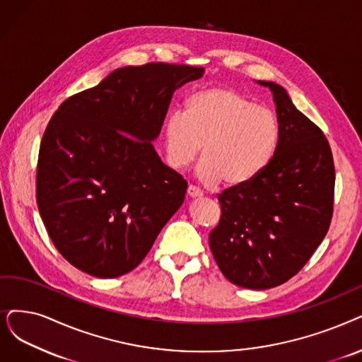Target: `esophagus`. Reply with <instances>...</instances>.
Segmentation results:
<instances>
[{"label": "esophagus", "instance_id": "esophagus-1", "mask_svg": "<svg viewBox=\"0 0 362 362\" xmlns=\"http://www.w3.org/2000/svg\"><path fill=\"white\" fill-rule=\"evenodd\" d=\"M187 194H189V197H192V199L204 196V193H202V192L197 189V187H194V185H189V189H187Z\"/></svg>", "mask_w": 362, "mask_h": 362}]
</instances>
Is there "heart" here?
<instances>
[{
    "label": "heart",
    "instance_id": "1",
    "mask_svg": "<svg viewBox=\"0 0 362 362\" xmlns=\"http://www.w3.org/2000/svg\"><path fill=\"white\" fill-rule=\"evenodd\" d=\"M278 141L276 115L221 86L193 93L185 100V112H172L163 126L168 165L175 170L189 168L202 148L196 175L205 185L252 181L272 160Z\"/></svg>",
    "mask_w": 362,
    "mask_h": 362
}]
</instances>
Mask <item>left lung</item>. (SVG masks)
Returning <instances> with one entry per match:
<instances>
[{
    "instance_id": "obj_1",
    "label": "left lung",
    "mask_w": 362,
    "mask_h": 362,
    "mask_svg": "<svg viewBox=\"0 0 362 362\" xmlns=\"http://www.w3.org/2000/svg\"><path fill=\"white\" fill-rule=\"evenodd\" d=\"M258 84L273 93L278 147L252 181L218 196L221 218L209 233V247L231 284L267 290L291 279L324 240L336 172L321 129L294 107L282 86Z\"/></svg>"
}]
</instances>
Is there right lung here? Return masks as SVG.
I'll list each match as a JSON object with an SVG mask.
<instances>
[{"mask_svg": "<svg viewBox=\"0 0 362 362\" xmlns=\"http://www.w3.org/2000/svg\"><path fill=\"white\" fill-rule=\"evenodd\" d=\"M204 71L165 62L119 68L52 115L38 153L37 205L68 263L119 278L148 254L187 192L151 141L173 92Z\"/></svg>", "mask_w": 362, "mask_h": 362, "instance_id": "obj_1", "label": "right lung"}]
</instances>
